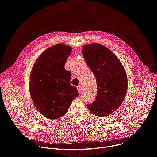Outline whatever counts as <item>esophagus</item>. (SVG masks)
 I'll use <instances>...</instances> for the list:
<instances>
[{
    "mask_svg": "<svg viewBox=\"0 0 157 157\" xmlns=\"http://www.w3.org/2000/svg\"><path fill=\"white\" fill-rule=\"evenodd\" d=\"M77 89H78V92H79V93H81V91H82V87H81V86H78V87H77Z\"/></svg>",
    "mask_w": 157,
    "mask_h": 157,
    "instance_id": "obj_1",
    "label": "esophagus"
}]
</instances>
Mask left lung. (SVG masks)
I'll return each instance as SVG.
<instances>
[{
  "label": "left lung",
  "mask_w": 157,
  "mask_h": 157,
  "mask_svg": "<svg viewBox=\"0 0 157 157\" xmlns=\"http://www.w3.org/2000/svg\"><path fill=\"white\" fill-rule=\"evenodd\" d=\"M82 52L98 84L96 100L87 108L96 116L110 115L122 104L127 94L128 81L124 67L115 54L101 44H86Z\"/></svg>",
  "instance_id": "1"
}]
</instances>
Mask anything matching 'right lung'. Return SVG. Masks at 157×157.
I'll use <instances>...</instances> for the list:
<instances>
[{
	"label": "right lung",
	"instance_id": "1",
	"mask_svg": "<svg viewBox=\"0 0 157 157\" xmlns=\"http://www.w3.org/2000/svg\"><path fill=\"white\" fill-rule=\"evenodd\" d=\"M72 48L57 44L42 52L35 61L30 75L29 89L32 100L41 115L57 119L68 111L79 93L70 83L71 73L64 64Z\"/></svg>",
	"mask_w": 157,
	"mask_h": 157
}]
</instances>
